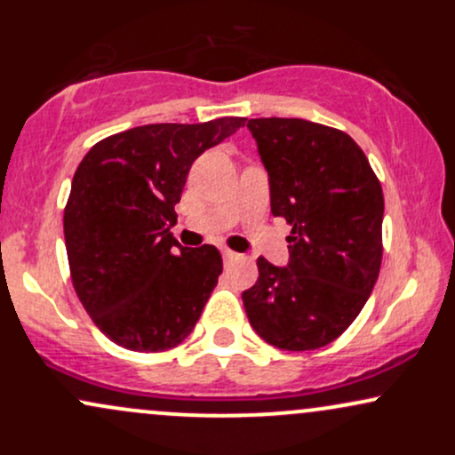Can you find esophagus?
Listing matches in <instances>:
<instances>
[{
    "instance_id": "obj_1",
    "label": "esophagus",
    "mask_w": 455,
    "mask_h": 455,
    "mask_svg": "<svg viewBox=\"0 0 455 455\" xmlns=\"http://www.w3.org/2000/svg\"><path fill=\"white\" fill-rule=\"evenodd\" d=\"M222 259H224V263H233V260H237L239 259V254L237 252H233V250H227L224 248L222 250Z\"/></svg>"
}]
</instances>
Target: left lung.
I'll use <instances>...</instances> for the list:
<instances>
[{
	"label": "left lung",
	"mask_w": 455,
	"mask_h": 455,
	"mask_svg": "<svg viewBox=\"0 0 455 455\" xmlns=\"http://www.w3.org/2000/svg\"><path fill=\"white\" fill-rule=\"evenodd\" d=\"M267 171L271 213L293 227L289 263L260 257L243 291L250 325L282 351L333 342L357 318L383 259V190L359 145L306 119H248Z\"/></svg>",
	"instance_id": "1"
}]
</instances>
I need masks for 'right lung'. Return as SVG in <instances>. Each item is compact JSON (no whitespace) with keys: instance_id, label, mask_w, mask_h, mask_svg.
<instances>
[{"instance_id":"add662e5","label":"right lung","mask_w":455,"mask_h":455,"mask_svg":"<svg viewBox=\"0 0 455 455\" xmlns=\"http://www.w3.org/2000/svg\"><path fill=\"white\" fill-rule=\"evenodd\" d=\"M245 117L149 124L87 151L72 177L64 237L75 291L108 340L139 353L169 351L195 329L222 257L186 248L169 227L198 156Z\"/></svg>"}]
</instances>
